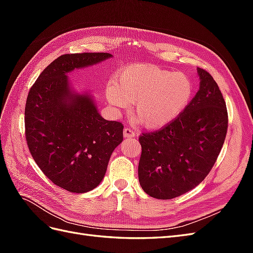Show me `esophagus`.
<instances>
[{"label": "esophagus", "instance_id": "obj_1", "mask_svg": "<svg viewBox=\"0 0 253 253\" xmlns=\"http://www.w3.org/2000/svg\"><path fill=\"white\" fill-rule=\"evenodd\" d=\"M124 136L126 137V138H134V137H135V132L133 131V129H131V128L126 127L124 129Z\"/></svg>", "mask_w": 253, "mask_h": 253}]
</instances>
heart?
Listing matches in <instances>:
<instances>
[{
  "label": "heart",
  "instance_id": "obj_1",
  "mask_svg": "<svg viewBox=\"0 0 253 253\" xmlns=\"http://www.w3.org/2000/svg\"><path fill=\"white\" fill-rule=\"evenodd\" d=\"M192 93V82L185 74L142 63L121 67L105 89L114 108L134 103L133 115L148 128L169 125L185 110Z\"/></svg>",
  "mask_w": 253,
  "mask_h": 253
}]
</instances>
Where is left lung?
Segmentation results:
<instances>
[{
  "mask_svg": "<svg viewBox=\"0 0 253 253\" xmlns=\"http://www.w3.org/2000/svg\"><path fill=\"white\" fill-rule=\"evenodd\" d=\"M201 83L195 97L169 125L139 137L138 178L145 193L171 200L206 178L223 147L226 102L212 76L197 68Z\"/></svg>",
  "mask_w": 253,
  "mask_h": 253,
  "instance_id": "obj_1",
  "label": "left lung"
}]
</instances>
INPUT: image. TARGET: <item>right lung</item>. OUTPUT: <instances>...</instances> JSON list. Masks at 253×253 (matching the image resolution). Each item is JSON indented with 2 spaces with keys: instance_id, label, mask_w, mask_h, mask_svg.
Returning <instances> with one entry per match:
<instances>
[{
  "instance_id": "obj_1",
  "label": "right lung",
  "mask_w": 253,
  "mask_h": 253,
  "mask_svg": "<svg viewBox=\"0 0 253 253\" xmlns=\"http://www.w3.org/2000/svg\"><path fill=\"white\" fill-rule=\"evenodd\" d=\"M112 57L108 52L66 53L40 74L25 104L30 154L56 186L73 193L95 189L110 157L124 140V125L105 120L87 94H73L66 74Z\"/></svg>"
}]
</instances>
